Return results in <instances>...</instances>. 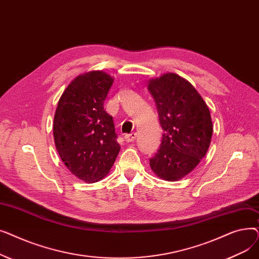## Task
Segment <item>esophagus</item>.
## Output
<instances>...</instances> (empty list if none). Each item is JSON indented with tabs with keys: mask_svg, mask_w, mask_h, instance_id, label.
Wrapping results in <instances>:
<instances>
[{
	"mask_svg": "<svg viewBox=\"0 0 259 259\" xmlns=\"http://www.w3.org/2000/svg\"><path fill=\"white\" fill-rule=\"evenodd\" d=\"M135 139H137V133H135V132H132V133H130V134H126V135H125V140H126V142H128V143L133 142Z\"/></svg>",
	"mask_w": 259,
	"mask_h": 259,
	"instance_id": "34e87169",
	"label": "esophagus"
}]
</instances>
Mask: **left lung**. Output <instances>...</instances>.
Wrapping results in <instances>:
<instances>
[{"instance_id":"left-lung-1","label":"left lung","mask_w":259,"mask_h":259,"mask_svg":"<svg viewBox=\"0 0 259 259\" xmlns=\"http://www.w3.org/2000/svg\"><path fill=\"white\" fill-rule=\"evenodd\" d=\"M162 128L157 153L150 158L159 179L180 181L199 164L210 147L213 124L207 104L186 78L165 73L148 80Z\"/></svg>"}]
</instances>
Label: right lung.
Instances as JSON below:
<instances>
[{"label": "right lung", "mask_w": 259, "mask_h": 259, "mask_svg": "<svg viewBox=\"0 0 259 259\" xmlns=\"http://www.w3.org/2000/svg\"><path fill=\"white\" fill-rule=\"evenodd\" d=\"M114 78L102 70L77 75L67 86L53 119L56 148L65 166L85 183L101 181L119 152L104 101Z\"/></svg>", "instance_id": "add662e5"}]
</instances>
